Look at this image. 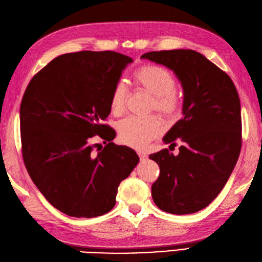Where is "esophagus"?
<instances>
[{"mask_svg": "<svg viewBox=\"0 0 262 262\" xmlns=\"http://www.w3.org/2000/svg\"><path fill=\"white\" fill-rule=\"evenodd\" d=\"M138 155H139V157H140V158L143 160V159H146L147 158V154L144 152V151H139L138 152Z\"/></svg>", "mask_w": 262, "mask_h": 262, "instance_id": "1", "label": "esophagus"}]
</instances>
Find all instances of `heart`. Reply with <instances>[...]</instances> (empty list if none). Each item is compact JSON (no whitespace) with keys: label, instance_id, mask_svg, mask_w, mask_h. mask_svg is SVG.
Here are the masks:
<instances>
[{"label":"heart","instance_id":"b5f03b06","mask_svg":"<svg viewBox=\"0 0 262 262\" xmlns=\"http://www.w3.org/2000/svg\"><path fill=\"white\" fill-rule=\"evenodd\" d=\"M136 84L148 94L154 96L152 108L168 118H175L180 111V97L175 91L176 82L172 75L160 66L144 65L133 75ZM127 100V89L123 83H118L110 97V108L118 115L124 111ZM164 131V124L158 118H127L119 124L121 140L127 146L143 149L158 138Z\"/></svg>","mask_w":262,"mask_h":262}]
</instances>
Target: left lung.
Segmentation results:
<instances>
[{
    "instance_id": "obj_1",
    "label": "left lung",
    "mask_w": 262,
    "mask_h": 262,
    "mask_svg": "<svg viewBox=\"0 0 262 262\" xmlns=\"http://www.w3.org/2000/svg\"><path fill=\"white\" fill-rule=\"evenodd\" d=\"M173 72L183 87V119L164 137L167 149L149 156L160 168L151 187L155 204L183 215L206 207L223 189L241 150V105L235 86L200 52L190 49L151 51L141 56Z\"/></svg>"
}]
</instances>
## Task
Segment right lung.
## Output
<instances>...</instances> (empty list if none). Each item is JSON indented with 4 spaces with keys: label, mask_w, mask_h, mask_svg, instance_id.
I'll list each match as a JSON object with an SVG mask.
<instances>
[{
    "label": "right lung",
    "mask_w": 262,
    "mask_h": 262,
    "mask_svg": "<svg viewBox=\"0 0 262 262\" xmlns=\"http://www.w3.org/2000/svg\"><path fill=\"white\" fill-rule=\"evenodd\" d=\"M132 58L114 51H78L56 57L29 83L20 107L22 155L32 182L52 206L74 217L112 210L118 187L139 156L116 146L102 124L114 86ZM109 143L92 152L91 138Z\"/></svg>",
    "instance_id": "right-lung-1"
}]
</instances>
